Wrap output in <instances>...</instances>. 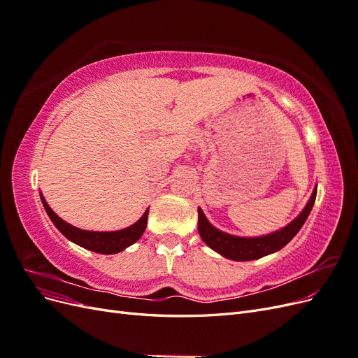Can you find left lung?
<instances>
[{
	"mask_svg": "<svg viewBox=\"0 0 358 358\" xmlns=\"http://www.w3.org/2000/svg\"><path fill=\"white\" fill-rule=\"evenodd\" d=\"M317 199V189H313L312 197L306 208L297 216V218L289 222L285 229L262 237H237L216 230L215 227L206 220L201 209H199V233L203 242L210 246L213 251L224 255L225 258L234 259V262H251V259L262 258L272 252L282 249L308 220V216L313 208V203Z\"/></svg>",
	"mask_w": 358,
	"mask_h": 358,
	"instance_id": "left-lung-1",
	"label": "left lung"
}]
</instances>
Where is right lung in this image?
<instances>
[{
  "label": "right lung",
  "instance_id": "add662e5",
  "mask_svg": "<svg viewBox=\"0 0 358 358\" xmlns=\"http://www.w3.org/2000/svg\"><path fill=\"white\" fill-rule=\"evenodd\" d=\"M41 203H43V206H45V209L49 215L50 221L53 222V225H55L57 229L64 236H66L69 241L74 242L76 245H79L85 249H90V251L99 252V254L121 252L129 245H133L134 242H137L146 230L149 209L143 213L142 218H140L136 224H133L131 227H128V229L119 230V231H107V233L104 231V233H101V231H86V230L76 229V227H73L69 222L61 220L59 216L49 208V204L46 203V200L43 197H41Z\"/></svg>",
  "mask_w": 358,
  "mask_h": 358
}]
</instances>
